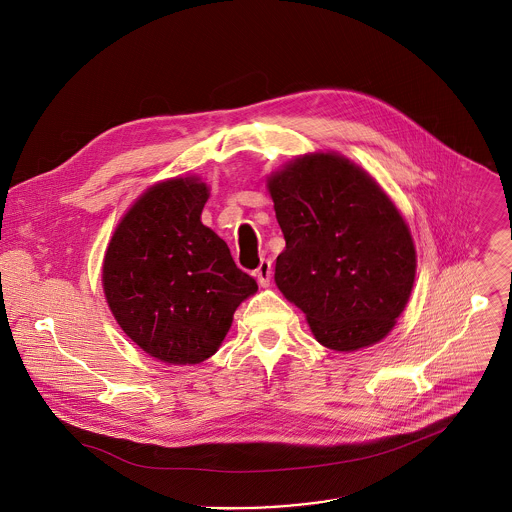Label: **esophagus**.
Segmentation results:
<instances>
[{
  "instance_id": "1",
  "label": "esophagus",
  "mask_w": 512,
  "mask_h": 512,
  "mask_svg": "<svg viewBox=\"0 0 512 512\" xmlns=\"http://www.w3.org/2000/svg\"><path fill=\"white\" fill-rule=\"evenodd\" d=\"M256 278H258V284L262 286V288H266V286H270V278H272V262L270 260H262L260 262V266L256 268Z\"/></svg>"
}]
</instances>
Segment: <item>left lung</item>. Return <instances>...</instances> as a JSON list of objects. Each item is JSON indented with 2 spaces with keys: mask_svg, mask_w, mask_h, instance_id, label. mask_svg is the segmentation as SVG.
<instances>
[{
  "mask_svg": "<svg viewBox=\"0 0 512 512\" xmlns=\"http://www.w3.org/2000/svg\"><path fill=\"white\" fill-rule=\"evenodd\" d=\"M286 248L276 286L322 345L355 351L383 340L415 282L411 232L389 196L334 153L306 155L268 178Z\"/></svg>",
  "mask_w": 512,
  "mask_h": 512,
  "instance_id": "1",
  "label": "left lung"
}]
</instances>
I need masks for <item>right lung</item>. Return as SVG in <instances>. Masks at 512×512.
<instances>
[{"instance_id":"obj_1","label":"right lung","mask_w":512,"mask_h":512,"mask_svg":"<svg viewBox=\"0 0 512 512\" xmlns=\"http://www.w3.org/2000/svg\"><path fill=\"white\" fill-rule=\"evenodd\" d=\"M206 200L208 186L194 176L151 186L105 254L103 290L117 324L165 363L214 355L236 308L258 290L226 242L200 222Z\"/></svg>"}]
</instances>
